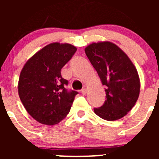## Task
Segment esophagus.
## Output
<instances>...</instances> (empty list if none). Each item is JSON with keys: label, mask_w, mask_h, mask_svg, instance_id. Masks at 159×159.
I'll return each instance as SVG.
<instances>
[{"label": "esophagus", "mask_w": 159, "mask_h": 159, "mask_svg": "<svg viewBox=\"0 0 159 159\" xmlns=\"http://www.w3.org/2000/svg\"><path fill=\"white\" fill-rule=\"evenodd\" d=\"M81 94H85L86 93H87V89H85V88H84V89H81Z\"/></svg>", "instance_id": "obj_1"}]
</instances>
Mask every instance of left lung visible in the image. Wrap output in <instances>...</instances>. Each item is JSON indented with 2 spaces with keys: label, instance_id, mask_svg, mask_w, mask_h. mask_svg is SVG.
Returning a JSON list of instances; mask_svg holds the SVG:
<instances>
[{
  "label": "left lung",
  "instance_id": "1",
  "mask_svg": "<svg viewBox=\"0 0 159 159\" xmlns=\"http://www.w3.org/2000/svg\"><path fill=\"white\" fill-rule=\"evenodd\" d=\"M84 51L106 87V100L103 105L94 108V113L107 121L120 119L139 98L140 81L135 67L124 51L111 42L93 43Z\"/></svg>",
  "mask_w": 159,
  "mask_h": 159
}]
</instances>
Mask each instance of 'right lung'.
I'll return each mask as SVG.
<instances>
[{
	"mask_svg": "<svg viewBox=\"0 0 159 159\" xmlns=\"http://www.w3.org/2000/svg\"><path fill=\"white\" fill-rule=\"evenodd\" d=\"M77 48L69 44L52 43L30 57L20 72L18 94L27 111L38 122L57 124L69 113L75 95L61 74Z\"/></svg>",
	"mask_w": 159,
	"mask_h": 159,
	"instance_id": "right-lung-1",
	"label": "right lung"
}]
</instances>
